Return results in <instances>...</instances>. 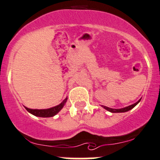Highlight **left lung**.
I'll return each instance as SVG.
<instances>
[{
  "label": "left lung",
  "instance_id": "8db88e82",
  "mask_svg": "<svg viewBox=\"0 0 160 160\" xmlns=\"http://www.w3.org/2000/svg\"><path fill=\"white\" fill-rule=\"evenodd\" d=\"M140 101H141V99H140L138 102H136L135 104H131V105L128 106V107H126V108H119V109L111 108L106 107V106H101V107H103L104 109H105V110L108 111V112H112V113H122V112H128V111L131 110V109L133 108H134Z\"/></svg>",
  "mask_w": 160,
  "mask_h": 160
}]
</instances>
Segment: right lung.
I'll list each match as a JSON object with an SVG mask.
<instances>
[{"label": "right lung", "mask_w": 160, "mask_h": 160, "mask_svg": "<svg viewBox=\"0 0 160 160\" xmlns=\"http://www.w3.org/2000/svg\"><path fill=\"white\" fill-rule=\"evenodd\" d=\"M67 100H68V97L65 98L60 104H58V105L47 109H31L28 108L27 107H25V108L27 109V112H30L32 115H35V116L42 117V118H48V117L54 116L56 114L59 113V112H60V111L63 108V106L65 105Z\"/></svg>", "instance_id": "right-lung-1"}]
</instances>
